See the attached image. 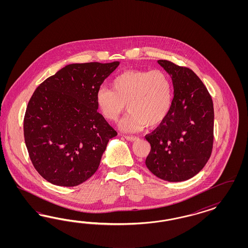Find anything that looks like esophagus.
<instances>
[{"label":"esophagus","mask_w":248,"mask_h":248,"mask_svg":"<svg viewBox=\"0 0 248 248\" xmlns=\"http://www.w3.org/2000/svg\"><path fill=\"white\" fill-rule=\"evenodd\" d=\"M124 137H125V139H126V140H128V141H131V142H135L136 140H138V137H136V136H129V135H125Z\"/></svg>","instance_id":"1"}]
</instances>
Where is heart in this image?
<instances>
[{"instance_id":"b5f03b06","label":"heart","mask_w":248,"mask_h":248,"mask_svg":"<svg viewBox=\"0 0 248 248\" xmlns=\"http://www.w3.org/2000/svg\"><path fill=\"white\" fill-rule=\"evenodd\" d=\"M95 102L101 115L112 122L119 118L126 105L130 112L120 123L124 131L156 127L172 108V82L162 70L126 71L113 78L111 88H100Z\"/></svg>"}]
</instances>
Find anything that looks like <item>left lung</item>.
<instances>
[{"instance_id": "left-lung-1", "label": "left lung", "mask_w": 248, "mask_h": 248, "mask_svg": "<svg viewBox=\"0 0 248 248\" xmlns=\"http://www.w3.org/2000/svg\"><path fill=\"white\" fill-rule=\"evenodd\" d=\"M158 63L173 81L172 108L165 120L145 136L151 151L145 165L160 179L186 181L210 157L214 141V106L202 81L189 68L166 60Z\"/></svg>"}]
</instances>
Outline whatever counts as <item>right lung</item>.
Wrapping results in <instances>:
<instances>
[{
    "label": "right lung",
    "instance_id": "right-lung-1",
    "mask_svg": "<svg viewBox=\"0 0 248 248\" xmlns=\"http://www.w3.org/2000/svg\"><path fill=\"white\" fill-rule=\"evenodd\" d=\"M120 64L72 63L41 83L27 105L24 141L45 180L76 186L97 171L116 131L97 112L101 84Z\"/></svg>",
    "mask_w": 248,
    "mask_h": 248
}]
</instances>
